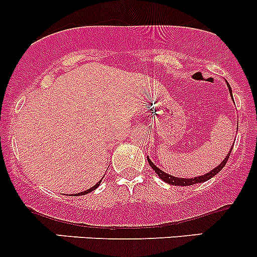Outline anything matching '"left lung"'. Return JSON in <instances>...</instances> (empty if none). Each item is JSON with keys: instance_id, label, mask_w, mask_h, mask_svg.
<instances>
[{"instance_id": "8db88e82", "label": "left lung", "mask_w": 257, "mask_h": 257, "mask_svg": "<svg viewBox=\"0 0 257 257\" xmlns=\"http://www.w3.org/2000/svg\"><path fill=\"white\" fill-rule=\"evenodd\" d=\"M227 87H229L230 93H231V88H230L229 83H227ZM231 95H232V94H231ZM231 150H232V148H231V149H230L229 154L226 155V158H225V159L222 160L221 163H220V165H217V167L215 168V169H212L211 172L206 173V174L201 175V177L190 178V179H185V178H175V177H173V175L167 174V173H164V172H163V170H160L159 168H158V167H155V165L153 164L152 160L149 159V157H148V162H149V165H150V167L153 168V170H154V172L157 173L158 175H159V178L162 179V180H164L165 183L172 184V185H175V186H177V185H178V186H188V185H193V184L204 183V181L209 180V179H211L212 177H215V175H216L217 173H219L220 170H221L222 168L225 167V164H226V163H227V160H229V157H230V153H231Z\"/></svg>"}]
</instances>
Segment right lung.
<instances>
[{
  "label": "right lung",
  "mask_w": 257,
  "mask_h": 257,
  "mask_svg": "<svg viewBox=\"0 0 257 257\" xmlns=\"http://www.w3.org/2000/svg\"><path fill=\"white\" fill-rule=\"evenodd\" d=\"M100 181H102V180H99V181H98V183H97V184H95V185H94V186H93V188L88 189V190H85V191H82V193H79V194H76V196H78V195H85V194H88V193H90V191L95 190V189H97V188H98V186H99Z\"/></svg>",
  "instance_id": "right-lung-1"
}]
</instances>
